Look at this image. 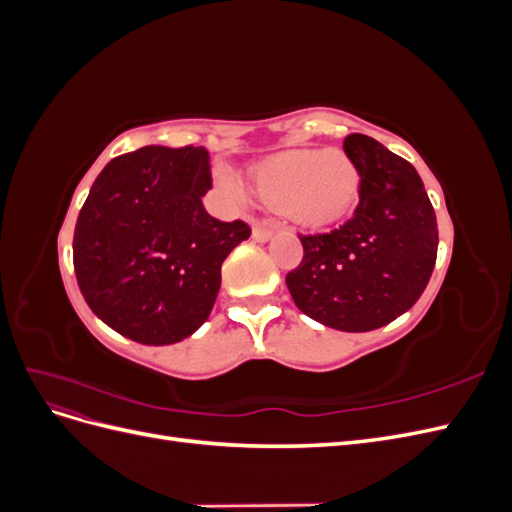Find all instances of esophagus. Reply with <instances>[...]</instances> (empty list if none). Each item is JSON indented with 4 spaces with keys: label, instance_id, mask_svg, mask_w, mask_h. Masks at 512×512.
I'll return each instance as SVG.
<instances>
[{
    "label": "esophagus",
    "instance_id": "esophagus-1",
    "mask_svg": "<svg viewBox=\"0 0 512 512\" xmlns=\"http://www.w3.org/2000/svg\"><path fill=\"white\" fill-rule=\"evenodd\" d=\"M275 224L273 226H254V230H252V237H254V241H258V243H267L273 235H275Z\"/></svg>",
    "mask_w": 512,
    "mask_h": 512
}]
</instances>
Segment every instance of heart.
Returning <instances> with one entry per match:
<instances>
[{
    "label": "heart",
    "mask_w": 512,
    "mask_h": 512,
    "mask_svg": "<svg viewBox=\"0 0 512 512\" xmlns=\"http://www.w3.org/2000/svg\"><path fill=\"white\" fill-rule=\"evenodd\" d=\"M252 183L269 205L282 207L301 226H327L350 209L359 192V170L342 151L292 149L269 156L252 168ZM222 185L235 196L245 190L237 177Z\"/></svg>",
    "instance_id": "obj_1"
}]
</instances>
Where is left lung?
I'll use <instances>...</instances> for the list:
<instances>
[{
	"instance_id": "obj_1",
	"label": "left lung",
	"mask_w": 512,
	"mask_h": 512,
	"mask_svg": "<svg viewBox=\"0 0 512 512\" xmlns=\"http://www.w3.org/2000/svg\"><path fill=\"white\" fill-rule=\"evenodd\" d=\"M344 151L361 177L359 207L331 232L299 235L303 260L286 286L305 316L363 333L421 297L436 265L438 222L410 162L365 134H350Z\"/></svg>"
}]
</instances>
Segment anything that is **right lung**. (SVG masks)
I'll list each match as a JSON object with an SVG mask.
<instances>
[{"label":"right lung","instance_id":"right-lung-1","mask_svg":"<svg viewBox=\"0 0 512 512\" xmlns=\"http://www.w3.org/2000/svg\"><path fill=\"white\" fill-rule=\"evenodd\" d=\"M203 147H143L104 166L74 228V273L104 324L145 346L196 333L222 284V262L250 239L245 222L203 207Z\"/></svg>","mask_w":512,"mask_h":512}]
</instances>
